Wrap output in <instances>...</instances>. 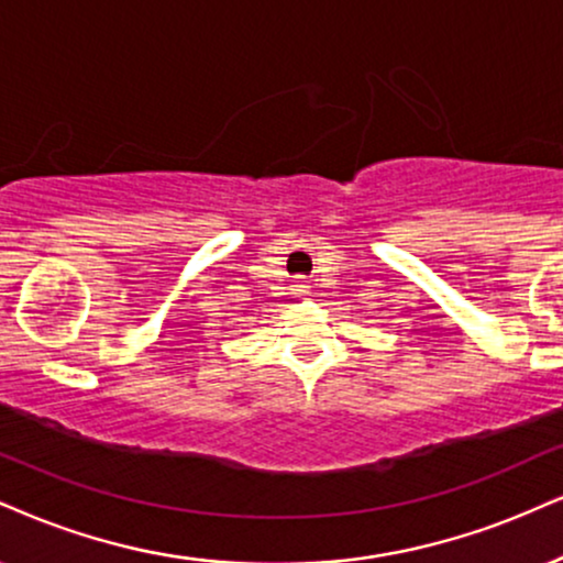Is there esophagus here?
Returning <instances> with one entry per match:
<instances>
[{"label": "esophagus", "mask_w": 563, "mask_h": 563, "mask_svg": "<svg viewBox=\"0 0 563 563\" xmlns=\"http://www.w3.org/2000/svg\"><path fill=\"white\" fill-rule=\"evenodd\" d=\"M300 292H305V289H300Z\"/></svg>", "instance_id": "esophagus-1"}]
</instances>
